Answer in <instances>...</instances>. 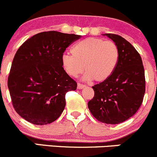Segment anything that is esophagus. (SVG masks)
Masks as SVG:
<instances>
[{
    "label": "esophagus",
    "mask_w": 157,
    "mask_h": 157,
    "mask_svg": "<svg viewBox=\"0 0 157 157\" xmlns=\"http://www.w3.org/2000/svg\"><path fill=\"white\" fill-rule=\"evenodd\" d=\"M78 89H82L85 87V85H83V84H81V83H78V85H77Z\"/></svg>",
    "instance_id": "esophagus-1"
}]
</instances>
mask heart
Returning <instances> with one entry per match:
<instances>
[{
    "mask_svg": "<svg viewBox=\"0 0 157 157\" xmlns=\"http://www.w3.org/2000/svg\"><path fill=\"white\" fill-rule=\"evenodd\" d=\"M72 55L65 54L62 65L70 76L76 77L84 70L85 78L103 82L114 72L119 61L118 46L114 42L90 37L78 42L71 49Z\"/></svg>",
    "mask_w": 157,
    "mask_h": 157,
    "instance_id": "obj_1",
    "label": "heart"
}]
</instances>
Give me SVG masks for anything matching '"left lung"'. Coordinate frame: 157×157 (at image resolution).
Instances as JSON below:
<instances>
[{
    "label": "left lung",
    "instance_id": "left-lung-1",
    "mask_svg": "<svg viewBox=\"0 0 157 157\" xmlns=\"http://www.w3.org/2000/svg\"><path fill=\"white\" fill-rule=\"evenodd\" d=\"M118 46L120 56L111 76L92 86L94 95L88 103L94 118L117 124L131 117L140 107L145 94V74L139 52L124 38L106 33Z\"/></svg>",
    "mask_w": 157,
    "mask_h": 157
}]
</instances>
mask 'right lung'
<instances>
[{
    "label": "right lung",
    "instance_id": "add662e5",
    "mask_svg": "<svg viewBox=\"0 0 157 157\" xmlns=\"http://www.w3.org/2000/svg\"><path fill=\"white\" fill-rule=\"evenodd\" d=\"M80 36L58 31L39 33L17 51L7 85L13 108L29 123L55 121L66 106V94L77 88L76 82L63 69L62 57Z\"/></svg>",
    "mask_w": 157,
    "mask_h": 157
}]
</instances>
